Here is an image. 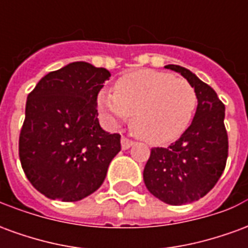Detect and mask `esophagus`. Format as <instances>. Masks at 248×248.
I'll use <instances>...</instances> for the list:
<instances>
[{
    "label": "esophagus",
    "instance_id": "obj_1",
    "mask_svg": "<svg viewBox=\"0 0 248 248\" xmlns=\"http://www.w3.org/2000/svg\"><path fill=\"white\" fill-rule=\"evenodd\" d=\"M133 145H134V142L131 140H129V138H126V137H122V138H121V147H122V150H127V149H130Z\"/></svg>",
    "mask_w": 248,
    "mask_h": 248
}]
</instances>
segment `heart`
Here are the masks:
<instances>
[{
	"instance_id": "1",
	"label": "heart",
	"mask_w": 248,
	"mask_h": 248,
	"mask_svg": "<svg viewBox=\"0 0 248 248\" xmlns=\"http://www.w3.org/2000/svg\"><path fill=\"white\" fill-rule=\"evenodd\" d=\"M197 92L170 73L138 70L121 77L115 92L102 89L97 108L105 124L117 126L129 115L134 134L150 145H167L187 130L195 114Z\"/></svg>"
}]
</instances>
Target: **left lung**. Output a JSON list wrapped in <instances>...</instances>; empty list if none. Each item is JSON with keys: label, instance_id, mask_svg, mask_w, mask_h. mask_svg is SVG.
<instances>
[{"label": "left lung", "instance_id": "1", "mask_svg": "<svg viewBox=\"0 0 248 248\" xmlns=\"http://www.w3.org/2000/svg\"><path fill=\"white\" fill-rule=\"evenodd\" d=\"M179 73L197 92L194 119L181 138L169 147L151 149L143 170L147 190L172 206L192 203L207 194L226 166L229 140L224 105L217 93L194 73L178 65L165 66Z\"/></svg>", "mask_w": 248, "mask_h": 248}]
</instances>
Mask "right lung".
<instances>
[{
	"mask_svg": "<svg viewBox=\"0 0 248 248\" xmlns=\"http://www.w3.org/2000/svg\"><path fill=\"white\" fill-rule=\"evenodd\" d=\"M111 77L105 67L71 62L46 74L28 95L19 161L45 197L76 202L97 191L121 151V135L98 121L97 95Z\"/></svg>",
	"mask_w": 248,
	"mask_h": 248,
	"instance_id": "obj_1",
	"label": "right lung"
}]
</instances>
